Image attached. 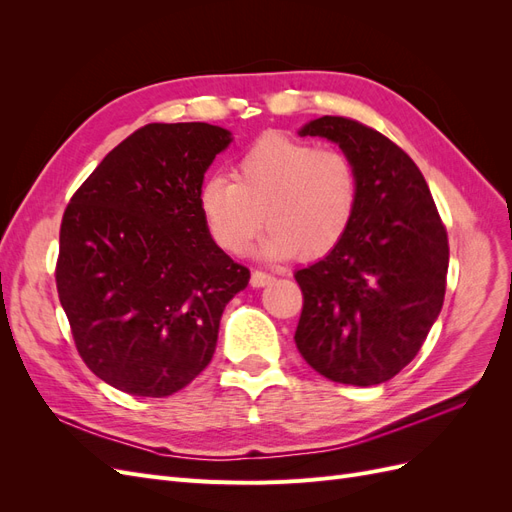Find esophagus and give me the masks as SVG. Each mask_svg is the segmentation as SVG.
<instances>
[{
    "label": "esophagus",
    "instance_id": "34e87169",
    "mask_svg": "<svg viewBox=\"0 0 512 512\" xmlns=\"http://www.w3.org/2000/svg\"><path fill=\"white\" fill-rule=\"evenodd\" d=\"M271 280H273V277H271L269 273H265V271H254L252 277H250V284H252L254 288H262V286H267Z\"/></svg>",
    "mask_w": 512,
    "mask_h": 512
}]
</instances>
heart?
<instances>
[{
	"instance_id": "heart-1",
	"label": "heart",
	"mask_w": 512,
	"mask_h": 512,
	"mask_svg": "<svg viewBox=\"0 0 512 512\" xmlns=\"http://www.w3.org/2000/svg\"><path fill=\"white\" fill-rule=\"evenodd\" d=\"M359 203V177L339 149L286 134H265L247 147L232 179L211 175L198 190V209L211 239L241 254L269 226L260 254L271 260L322 258L344 241Z\"/></svg>"
}]
</instances>
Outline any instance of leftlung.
<instances>
[{"label":"left lung","mask_w":512,"mask_h":512,"mask_svg":"<svg viewBox=\"0 0 512 512\" xmlns=\"http://www.w3.org/2000/svg\"><path fill=\"white\" fill-rule=\"evenodd\" d=\"M301 136L339 145L359 177L344 241L299 269L303 312L294 342L333 382L391 380L421 350L444 303L448 237L429 185L408 153L374 128L324 115Z\"/></svg>","instance_id":"1"}]
</instances>
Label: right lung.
<instances>
[{"label":"right lung","instance_id":"obj_1","mask_svg":"<svg viewBox=\"0 0 512 512\" xmlns=\"http://www.w3.org/2000/svg\"><path fill=\"white\" fill-rule=\"evenodd\" d=\"M230 141L211 123H149L66 207L59 301L85 365L123 393L188 386L211 361L226 303L250 282L198 209L207 168Z\"/></svg>","mask_w":512,"mask_h":512}]
</instances>
